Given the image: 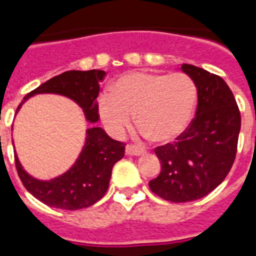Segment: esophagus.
Returning <instances> with one entry per match:
<instances>
[{"label": "esophagus", "mask_w": 256, "mask_h": 256, "mask_svg": "<svg viewBox=\"0 0 256 256\" xmlns=\"http://www.w3.org/2000/svg\"><path fill=\"white\" fill-rule=\"evenodd\" d=\"M144 148H138L136 144H128V146H126V154H128V156H140V154H144Z\"/></svg>", "instance_id": "1"}]
</instances>
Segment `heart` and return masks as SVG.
Here are the masks:
<instances>
[{
	"label": "heart",
	"mask_w": 256,
	"mask_h": 256,
	"mask_svg": "<svg viewBox=\"0 0 256 256\" xmlns=\"http://www.w3.org/2000/svg\"><path fill=\"white\" fill-rule=\"evenodd\" d=\"M196 86L184 73L132 72L120 76L100 98V114L112 134L128 128L132 114L144 136L166 144L187 128L196 104Z\"/></svg>",
	"instance_id": "1"
}]
</instances>
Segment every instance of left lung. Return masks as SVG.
Wrapping results in <instances>:
<instances>
[{"label":"left lung","instance_id":"left-lung-1","mask_svg":"<svg viewBox=\"0 0 256 256\" xmlns=\"http://www.w3.org/2000/svg\"><path fill=\"white\" fill-rule=\"evenodd\" d=\"M198 88L194 120L174 144L156 148L160 172L148 182L164 200L191 202L219 186L230 172L238 148L240 112L234 94L216 74L183 64Z\"/></svg>","mask_w":256,"mask_h":256}]
</instances>
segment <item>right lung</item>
Here are the masks:
<instances>
[{
  "label": "right lung",
  "instance_id": "1",
  "mask_svg": "<svg viewBox=\"0 0 256 256\" xmlns=\"http://www.w3.org/2000/svg\"><path fill=\"white\" fill-rule=\"evenodd\" d=\"M104 76L102 70L65 72L26 94L17 112L29 96L54 92L76 100L84 108L88 122H96L100 118L96 98L100 96V81ZM86 136L84 150L73 168L52 180H38L30 176L14 156L18 176L26 190L48 206L62 210H80L98 202L108 191L112 166L124 158L126 144L110 138L100 128H88Z\"/></svg>",
  "mask_w": 256,
  "mask_h": 256
}]
</instances>
